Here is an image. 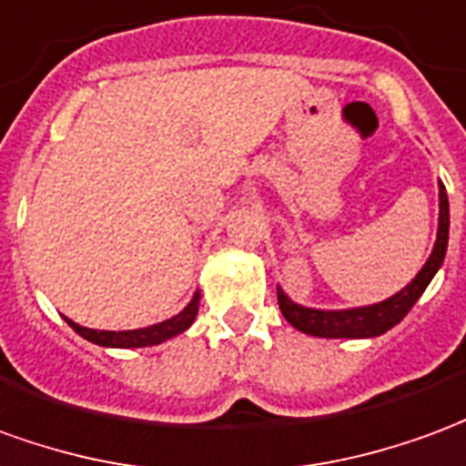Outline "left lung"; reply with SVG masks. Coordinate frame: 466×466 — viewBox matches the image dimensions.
I'll return each instance as SVG.
<instances>
[{
  "mask_svg": "<svg viewBox=\"0 0 466 466\" xmlns=\"http://www.w3.org/2000/svg\"><path fill=\"white\" fill-rule=\"evenodd\" d=\"M447 243H450V200H447L444 186L439 183L437 240H434L431 256L411 279V283H407L401 291L394 293L386 301L356 306V309H336V311L301 306V303L291 301L279 286L280 313L293 329L309 333V336H319V339H374V336H381L389 329H394L411 311V306L419 301V296L437 276V270L441 268L444 256H447Z\"/></svg>",
  "mask_w": 466,
  "mask_h": 466,
  "instance_id": "8db88e82",
  "label": "left lung"
}]
</instances>
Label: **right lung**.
<instances>
[{
	"label": "right lung",
	"mask_w": 466,
	"mask_h": 466,
	"mask_svg": "<svg viewBox=\"0 0 466 466\" xmlns=\"http://www.w3.org/2000/svg\"><path fill=\"white\" fill-rule=\"evenodd\" d=\"M198 306H200V293H196L190 303H187L183 311L173 316V319H165L160 323H153V326H145V329H133V331H97V329H87V326H80L72 319H65V321L80 333L82 339H87L92 344L107 346V349H143V346H157L173 339L177 333L187 331L198 316Z\"/></svg>",
	"instance_id": "add662e5"
}]
</instances>
